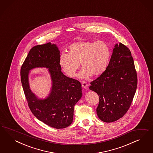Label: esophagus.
I'll return each mask as SVG.
<instances>
[{
    "label": "esophagus",
    "instance_id": "34e87169",
    "mask_svg": "<svg viewBox=\"0 0 153 153\" xmlns=\"http://www.w3.org/2000/svg\"><path fill=\"white\" fill-rule=\"evenodd\" d=\"M82 86L83 87V88H86L88 87V83H86V82L83 81V82H82Z\"/></svg>",
    "mask_w": 153,
    "mask_h": 153
}]
</instances>
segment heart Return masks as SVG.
I'll list each match as a JSON object with an SVG mask.
<instances>
[{"mask_svg":"<svg viewBox=\"0 0 153 153\" xmlns=\"http://www.w3.org/2000/svg\"><path fill=\"white\" fill-rule=\"evenodd\" d=\"M111 51L105 42L78 41L68 46L67 53L60 54L59 65L65 73L70 77H74L79 63L83 68L79 77L86 79L92 74L99 76L109 65Z\"/></svg>","mask_w":153,"mask_h":153,"instance_id":"obj_1","label":"heart"}]
</instances>
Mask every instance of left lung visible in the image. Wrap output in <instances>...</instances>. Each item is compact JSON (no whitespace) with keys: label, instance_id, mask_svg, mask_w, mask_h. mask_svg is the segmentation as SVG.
Returning <instances> with one entry per match:
<instances>
[{"label":"left lung","instance_id":"left-lung-1","mask_svg":"<svg viewBox=\"0 0 153 153\" xmlns=\"http://www.w3.org/2000/svg\"><path fill=\"white\" fill-rule=\"evenodd\" d=\"M89 88L97 94V113L104 122L119 120L129 109L137 88V77L130 49L117 44L105 71L92 82Z\"/></svg>","mask_w":153,"mask_h":153}]
</instances>
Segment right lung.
Returning <instances> with one entry per match:
<instances>
[{
  "instance_id": "right-lung-1",
  "label": "right lung",
  "mask_w": 153,
  "mask_h": 153,
  "mask_svg": "<svg viewBox=\"0 0 153 153\" xmlns=\"http://www.w3.org/2000/svg\"><path fill=\"white\" fill-rule=\"evenodd\" d=\"M60 51L51 42L33 46L21 68V79L28 105L39 120L51 127H68L74 119V105L82 97L81 84L65 76L59 65ZM46 67L51 74L52 86L48 97L39 100L31 91L28 82L29 71Z\"/></svg>"
}]
</instances>
